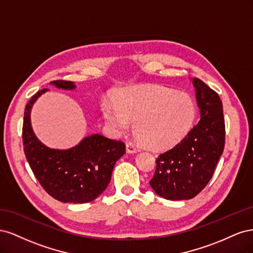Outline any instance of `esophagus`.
Instances as JSON below:
<instances>
[{
  "instance_id": "esophagus-1",
  "label": "esophagus",
  "mask_w": 253,
  "mask_h": 253,
  "mask_svg": "<svg viewBox=\"0 0 253 253\" xmlns=\"http://www.w3.org/2000/svg\"><path fill=\"white\" fill-rule=\"evenodd\" d=\"M126 152L129 153V154H132V153L138 152V149H137L132 142H127L126 143Z\"/></svg>"
}]
</instances>
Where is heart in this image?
<instances>
[{"instance_id": "b5f03b06", "label": "heart", "mask_w": 253, "mask_h": 253, "mask_svg": "<svg viewBox=\"0 0 253 253\" xmlns=\"http://www.w3.org/2000/svg\"><path fill=\"white\" fill-rule=\"evenodd\" d=\"M106 124L122 134L134 122V133L144 147L164 150L180 141L196 117L193 99L160 85L128 86L117 95L116 102L102 108Z\"/></svg>"}]
</instances>
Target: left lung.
Listing matches in <instances>:
<instances>
[{"label":"left lung","instance_id":"left-lung-1","mask_svg":"<svg viewBox=\"0 0 253 253\" xmlns=\"http://www.w3.org/2000/svg\"><path fill=\"white\" fill-rule=\"evenodd\" d=\"M201 119L180 142L156 158L150 186L169 201L190 200L207 186L223 154L225 120L219 96L202 80L191 79Z\"/></svg>","mask_w":253,"mask_h":253}]
</instances>
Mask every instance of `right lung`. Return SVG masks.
Instances as JSON below:
<instances>
[{
	"label": "right lung",
	"instance_id": "right-lung-1",
	"mask_svg": "<svg viewBox=\"0 0 253 253\" xmlns=\"http://www.w3.org/2000/svg\"><path fill=\"white\" fill-rule=\"evenodd\" d=\"M61 89L73 90L75 82L52 81ZM48 91L44 88L32 97L24 112L23 144L27 162L43 189L62 203L84 204L94 201L108 187L117 160L126 154V144L101 134H93L70 149H51L36 136L32 126V109Z\"/></svg>",
	"mask_w": 253,
	"mask_h": 253
}]
</instances>
